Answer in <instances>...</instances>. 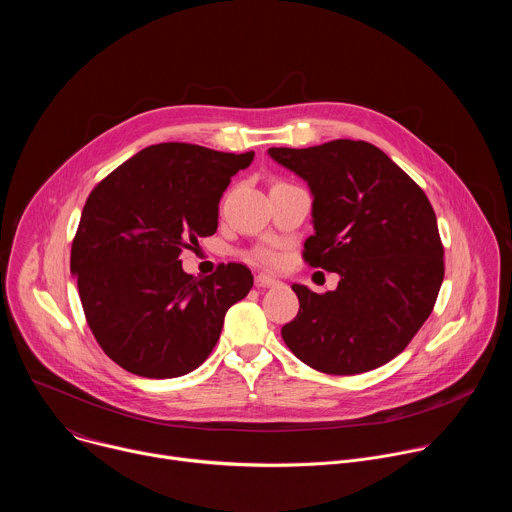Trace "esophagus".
Instances as JSON below:
<instances>
[{
  "label": "esophagus",
  "instance_id": "esophagus-1",
  "mask_svg": "<svg viewBox=\"0 0 512 512\" xmlns=\"http://www.w3.org/2000/svg\"><path fill=\"white\" fill-rule=\"evenodd\" d=\"M255 285H257V287H275V285H279V281H277L275 277H271V275L257 273V275H255Z\"/></svg>",
  "mask_w": 512,
  "mask_h": 512
}]
</instances>
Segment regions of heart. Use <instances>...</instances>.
I'll list each match as a JSON object with an SVG mask.
<instances>
[{"mask_svg": "<svg viewBox=\"0 0 512 512\" xmlns=\"http://www.w3.org/2000/svg\"><path fill=\"white\" fill-rule=\"evenodd\" d=\"M251 257H253L257 263H263V265H271V263L275 261V257H273V253H271L269 249H255V251L251 253Z\"/></svg>", "mask_w": 512, "mask_h": 512, "instance_id": "heart-1", "label": "heart"}]
</instances>
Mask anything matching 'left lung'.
Returning <instances> with one entry per match:
<instances>
[{
	"instance_id": "8db88e82",
	"label": "left lung",
	"mask_w": 512,
	"mask_h": 512,
	"mask_svg": "<svg viewBox=\"0 0 512 512\" xmlns=\"http://www.w3.org/2000/svg\"><path fill=\"white\" fill-rule=\"evenodd\" d=\"M267 154L312 192L314 235L304 259L340 275L326 294L291 285L300 312L281 328L283 342L320 373L381 367L429 318L444 281V247L425 192L367 141Z\"/></svg>"
}]
</instances>
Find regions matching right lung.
Here are the masks:
<instances>
[{
	"label": "right lung",
	"mask_w": 512,
	"mask_h": 512,
	"mask_svg": "<svg viewBox=\"0 0 512 512\" xmlns=\"http://www.w3.org/2000/svg\"><path fill=\"white\" fill-rule=\"evenodd\" d=\"M253 158L158 143L89 194L70 273L91 332L121 369L148 379L194 371L221 336L227 310L251 291L245 265L223 263L198 279L182 269L180 253L216 233L218 202Z\"/></svg>",
	"instance_id": "right-lung-1"
}]
</instances>
